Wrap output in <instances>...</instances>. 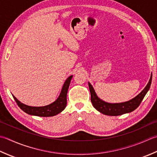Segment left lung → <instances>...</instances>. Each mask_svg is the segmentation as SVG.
I'll return each mask as SVG.
<instances>
[{"label":"left lung","mask_w":157,"mask_h":157,"mask_svg":"<svg viewBox=\"0 0 157 157\" xmlns=\"http://www.w3.org/2000/svg\"><path fill=\"white\" fill-rule=\"evenodd\" d=\"M151 82L152 76L146 87L144 89V90L139 95H137L136 98H134L129 101L119 104H110L100 100L97 96V95L95 94V92L91 85L89 82L88 84L89 91L91 93V103L97 110L100 112L102 114L108 115V116H119V115L131 113V112L136 110L139 106L146 93L149 90Z\"/></svg>","instance_id":"left-lung-1"}]
</instances>
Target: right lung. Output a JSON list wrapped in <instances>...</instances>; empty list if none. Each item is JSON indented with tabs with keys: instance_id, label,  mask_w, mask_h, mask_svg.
<instances>
[{
	"instance_id": "right-lung-1",
	"label": "right lung",
	"mask_w": 157,
	"mask_h": 157,
	"mask_svg": "<svg viewBox=\"0 0 157 157\" xmlns=\"http://www.w3.org/2000/svg\"><path fill=\"white\" fill-rule=\"evenodd\" d=\"M72 78V76H70L66 79L64 84L63 85L62 91H61L58 98H57L53 103L45 105V106H29V105L21 103L20 101L17 100V98H16L14 95H13V97L16 103L18 105V106L24 112H25V113L30 115H34V116L43 117L55 116V115L60 113L61 112L64 110L66 106L67 92H68V89Z\"/></svg>"
}]
</instances>
